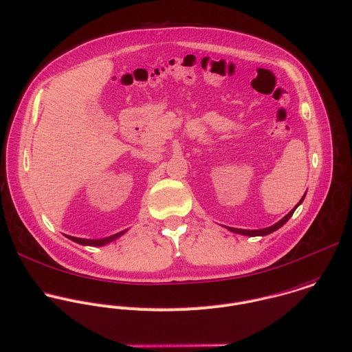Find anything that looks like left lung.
<instances>
[{
	"mask_svg": "<svg viewBox=\"0 0 352 352\" xmlns=\"http://www.w3.org/2000/svg\"><path fill=\"white\" fill-rule=\"evenodd\" d=\"M305 197V195H304ZM304 197L300 199V202L297 204V206L302 202V199H304ZM296 206V208H297ZM296 208L294 209H292L282 220H279L276 224H274V226H271V227H268V228H263V230H239V228H232V227H227L230 231H232V232H238V234H242V235H248V236H257V235H267V234H271V232H274L275 230H278L279 227H282L290 217H292V214L294 213V210H296Z\"/></svg>",
	"mask_w": 352,
	"mask_h": 352,
	"instance_id": "left-lung-1",
	"label": "left lung"
}]
</instances>
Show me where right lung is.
I'll return each mask as SVG.
<instances>
[{"mask_svg": "<svg viewBox=\"0 0 352 352\" xmlns=\"http://www.w3.org/2000/svg\"><path fill=\"white\" fill-rule=\"evenodd\" d=\"M125 231H126V230H125ZM125 231H121V232H118V234H114V235H111V236H109V238H103V239H84V238H76V236H70V235H67V238H70L72 241H74V242H77V243H80V245L102 246V245H106V243H109V242L117 239V238L121 236Z\"/></svg>", "mask_w": 352, "mask_h": 352, "instance_id": "add662e5", "label": "right lung"}]
</instances>
